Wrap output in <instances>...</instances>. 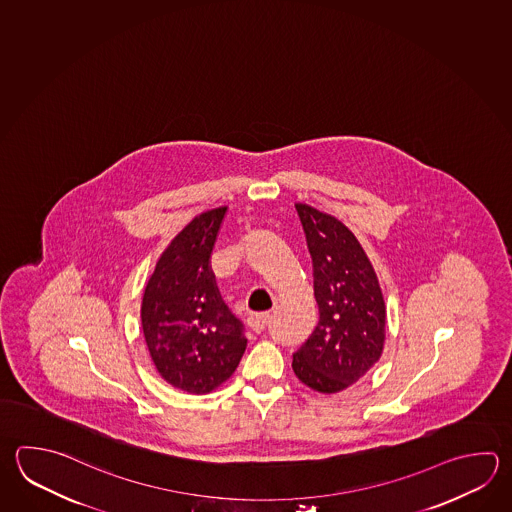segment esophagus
<instances>
[{
  "label": "esophagus",
  "instance_id": "34e87169",
  "mask_svg": "<svg viewBox=\"0 0 512 512\" xmlns=\"http://www.w3.org/2000/svg\"><path fill=\"white\" fill-rule=\"evenodd\" d=\"M269 321H271V316H269V314H258V316H251V318H249V327H251V331L263 332L265 329H267Z\"/></svg>",
  "mask_w": 512,
  "mask_h": 512
}]
</instances>
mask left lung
<instances>
[{"mask_svg":"<svg viewBox=\"0 0 512 512\" xmlns=\"http://www.w3.org/2000/svg\"><path fill=\"white\" fill-rule=\"evenodd\" d=\"M314 271L320 321L292 356V371L312 391L334 394L371 371L385 343L380 281L360 241L336 216L296 203Z\"/></svg>","mask_w":512,"mask_h":512,"instance_id":"1","label":"left lung"}]
</instances>
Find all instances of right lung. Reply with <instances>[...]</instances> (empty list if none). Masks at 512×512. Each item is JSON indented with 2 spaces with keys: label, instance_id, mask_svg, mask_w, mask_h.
I'll return each instance as SVG.
<instances>
[{
  "label": "right lung",
  "instance_id": "right-lung-1",
  "mask_svg": "<svg viewBox=\"0 0 512 512\" xmlns=\"http://www.w3.org/2000/svg\"><path fill=\"white\" fill-rule=\"evenodd\" d=\"M227 207L194 216L161 252L141 300V327L161 378L189 394L218 389L247 347L221 301L211 252Z\"/></svg>",
  "mask_w": 512,
  "mask_h": 512
}]
</instances>
